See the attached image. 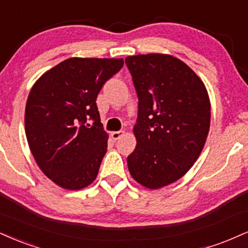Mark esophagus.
I'll list each match as a JSON object with an SVG mask.
<instances>
[{
    "label": "esophagus",
    "instance_id": "34e87169",
    "mask_svg": "<svg viewBox=\"0 0 248 248\" xmlns=\"http://www.w3.org/2000/svg\"><path fill=\"white\" fill-rule=\"evenodd\" d=\"M124 132H122V130H120V132H112L111 136H112V139L114 140V141H116V140L120 139L121 136H124Z\"/></svg>",
    "mask_w": 248,
    "mask_h": 248
}]
</instances>
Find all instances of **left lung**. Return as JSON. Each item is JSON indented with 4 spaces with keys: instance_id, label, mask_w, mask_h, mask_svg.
Listing matches in <instances>:
<instances>
[{
    "instance_id": "1",
    "label": "left lung",
    "mask_w": 248,
    "mask_h": 248,
    "mask_svg": "<svg viewBox=\"0 0 248 248\" xmlns=\"http://www.w3.org/2000/svg\"><path fill=\"white\" fill-rule=\"evenodd\" d=\"M139 115L136 148L127 158L134 180L159 189L184 177L201 155L210 128L204 83L185 62L160 53L127 56Z\"/></svg>"
}]
</instances>
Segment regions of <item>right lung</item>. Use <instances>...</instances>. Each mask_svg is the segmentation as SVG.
<instances>
[{"instance_id":"obj_1","label":"right lung","mask_w":248,"mask_h":248,"mask_svg":"<svg viewBox=\"0 0 248 248\" xmlns=\"http://www.w3.org/2000/svg\"><path fill=\"white\" fill-rule=\"evenodd\" d=\"M122 65V59L70 58L43 74L30 91L25 107L30 150L39 169L61 188H85L97 178L108 134L95 100Z\"/></svg>"}]
</instances>
